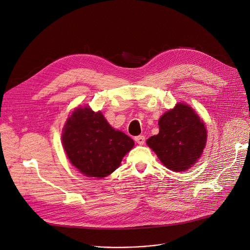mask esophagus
<instances>
[{
  "mask_svg": "<svg viewBox=\"0 0 250 250\" xmlns=\"http://www.w3.org/2000/svg\"><path fill=\"white\" fill-rule=\"evenodd\" d=\"M135 141L139 145H144L145 144V137L144 136H137V137H135Z\"/></svg>",
  "mask_w": 250,
  "mask_h": 250,
  "instance_id": "34e87169",
  "label": "esophagus"
}]
</instances>
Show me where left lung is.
I'll return each mask as SVG.
<instances>
[{"mask_svg": "<svg viewBox=\"0 0 250 250\" xmlns=\"http://www.w3.org/2000/svg\"><path fill=\"white\" fill-rule=\"evenodd\" d=\"M160 132L146 140L168 169L179 172L190 168L203 154L207 131L203 120L193 108L177 104L159 120Z\"/></svg>", "mask_w": 250, "mask_h": 250, "instance_id": "8db88e82", "label": "left lung"}]
</instances>
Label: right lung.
<instances>
[{
	"mask_svg": "<svg viewBox=\"0 0 250 250\" xmlns=\"http://www.w3.org/2000/svg\"><path fill=\"white\" fill-rule=\"evenodd\" d=\"M62 143L71 164L87 177L103 178L120 167L134 141L113 129L101 111L78 107L63 128Z\"/></svg>",
	"mask_w": 250,
	"mask_h": 250,
	"instance_id": "right-lung-1",
	"label": "right lung"
}]
</instances>
